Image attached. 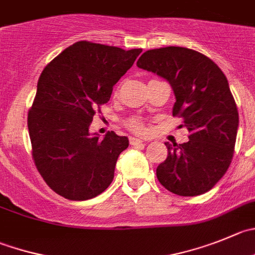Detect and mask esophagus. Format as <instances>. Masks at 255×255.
<instances>
[{"label": "esophagus", "instance_id": "esophagus-1", "mask_svg": "<svg viewBox=\"0 0 255 255\" xmlns=\"http://www.w3.org/2000/svg\"><path fill=\"white\" fill-rule=\"evenodd\" d=\"M130 145H139V144H142V139H137V137H134V136H130Z\"/></svg>", "mask_w": 255, "mask_h": 255}]
</instances>
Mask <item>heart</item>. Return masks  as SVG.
<instances>
[{"mask_svg":"<svg viewBox=\"0 0 255 255\" xmlns=\"http://www.w3.org/2000/svg\"><path fill=\"white\" fill-rule=\"evenodd\" d=\"M128 125H129L130 129L134 130V131L136 132H141L142 130H144V125H142L141 121L137 120V119H131V120L128 123Z\"/></svg>","mask_w":255,"mask_h":255,"instance_id":"heart-1","label":"heart"}]
</instances>
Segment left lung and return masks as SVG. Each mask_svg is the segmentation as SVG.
<instances>
[{
  "mask_svg": "<svg viewBox=\"0 0 255 255\" xmlns=\"http://www.w3.org/2000/svg\"><path fill=\"white\" fill-rule=\"evenodd\" d=\"M136 66L169 81L175 95L173 116L189 134L184 144H169L168 157L156 168L162 186L180 196L207 193L227 173L234 152L239 115L229 84L214 61L185 47L154 48Z\"/></svg>",
  "mask_w": 255,
  "mask_h": 255,
  "instance_id": "left-lung-1",
  "label": "left lung"
}]
</instances>
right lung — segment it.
I'll return each instance as SVG.
<instances>
[{
    "label": "right lung",
    "mask_w": 255,
    "mask_h": 255,
    "mask_svg": "<svg viewBox=\"0 0 255 255\" xmlns=\"http://www.w3.org/2000/svg\"><path fill=\"white\" fill-rule=\"evenodd\" d=\"M141 51L79 41L43 69L27 126L36 168L59 195L87 200L113 181L129 139L114 131L99 139L89 128Z\"/></svg>",
    "instance_id": "right-lung-1"
}]
</instances>
